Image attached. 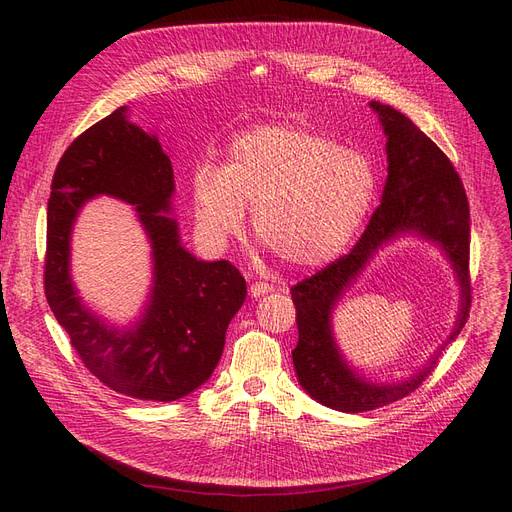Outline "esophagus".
I'll return each instance as SVG.
<instances>
[{
	"instance_id": "esophagus-1",
	"label": "esophagus",
	"mask_w": 512,
	"mask_h": 512,
	"mask_svg": "<svg viewBox=\"0 0 512 512\" xmlns=\"http://www.w3.org/2000/svg\"><path fill=\"white\" fill-rule=\"evenodd\" d=\"M272 290V286L267 284V282H253V284H249V294L253 299H259V297H263V294H267Z\"/></svg>"
}]
</instances>
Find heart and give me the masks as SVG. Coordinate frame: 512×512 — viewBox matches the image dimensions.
<instances>
[{
  "label": "heart",
  "mask_w": 512,
  "mask_h": 512,
  "mask_svg": "<svg viewBox=\"0 0 512 512\" xmlns=\"http://www.w3.org/2000/svg\"><path fill=\"white\" fill-rule=\"evenodd\" d=\"M375 193L378 176L365 153L286 124L242 132L224 168L201 164L191 180L195 220L209 245L226 247L253 207L255 234L299 270L344 251Z\"/></svg>",
  "instance_id": "heart-1"
}]
</instances>
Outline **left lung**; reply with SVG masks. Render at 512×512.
Wrapping results in <instances>:
<instances>
[{"label":"left lung","instance_id":"1","mask_svg":"<svg viewBox=\"0 0 512 512\" xmlns=\"http://www.w3.org/2000/svg\"><path fill=\"white\" fill-rule=\"evenodd\" d=\"M371 107L380 114L388 137V180L382 205L373 211L367 230L351 253L290 288L299 326V342L292 351L297 378L317 402L342 413L373 411L409 396L425 382L438 359L432 357L429 365L411 380L375 386L359 378V373L342 361L334 344L330 313L340 294L351 286L386 240L398 232H417L438 242L452 261L461 284V311L456 328L440 351L465 328L473 299L469 276V201L463 180L454 172L446 153L413 120L380 101H371Z\"/></svg>","mask_w":512,"mask_h":512}]
</instances>
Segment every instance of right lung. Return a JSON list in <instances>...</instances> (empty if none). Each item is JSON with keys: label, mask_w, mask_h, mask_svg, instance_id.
<instances>
[{"label": "right lung", "mask_w": 512, "mask_h": 512, "mask_svg": "<svg viewBox=\"0 0 512 512\" xmlns=\"http://www.w3.org/2000/svg\"><path fill=\"white\" fill-rule=\"evenodd\" d=\"M118 107L70 143L47 201L45 297L70 344L95 378L139 400L170 402L191 394L218 365L230 319L245 303L236 267L199 261L180 247L170 209V157ZM110 194L137 204L152 238L156 282L140 324L128 333L105 327L75 297L69 280V232L85 200Z\"/></svg>", "instance_id": "right-lung-1"}]
</instances>
